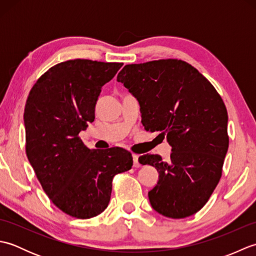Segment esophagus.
Instances as JSON below:
<instances>
[{"instance_id": "34e87169", "label": "esophagus", "mask_w": 256, "mask_h": 256, "mask_svg": "<svg viewBox=\"0 0 256 256\" xmlns=\"http://www.w3.org/2000/svg\"><path fill=\"white\" fill-rule=\"evenodd\" d=\"M133 166L134 167H140V162H138V156L136 154H133Z\"/></svg>"}]
</instances>
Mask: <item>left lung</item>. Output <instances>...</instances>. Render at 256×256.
Here are the masks:
<instances>
[{"mask_svg":"<svg viewBox=\"0 0 256 256\" xmlns=\"http://www.w3.org/2000/svg\"><path fill=\"white\" fill-rule=\"evenodd\" d=\"M116 80L136 98L146 131H160L172 146L170 162L140 156L160 172L148 192L155 211L172 219L198 212L218 184L229 148L228 112L214 86L178 59L126 64Z\"/></svg>","mask_w":256,"mask_h":256,"instance_id":"left-lung-1","label":"left lung"}]
</instances>
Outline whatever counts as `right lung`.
I'll use <instances>...</instances> for the list:
<instances>
[{
  "mask_svg": "<svg viewBox=\"0 0 256 256\" xmlns=\"http://www.w3.org/2000/svg\"><path fill=\"white\" fill-rule=\"evenodd\" d=\"M122 64L89 59L57 64L36 81L27 98V158L52 204L74 218L90 219L104 211L113 177L133 165L130 152L90 150L78 136L94 121L102 86Z\"/></svg>",
  "mask_w": 256,
  "mask_h": 256,
  "instance_id": "right-lung-1",
  "label": "right lung"
}]
</instances>
